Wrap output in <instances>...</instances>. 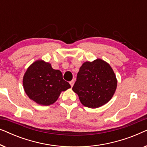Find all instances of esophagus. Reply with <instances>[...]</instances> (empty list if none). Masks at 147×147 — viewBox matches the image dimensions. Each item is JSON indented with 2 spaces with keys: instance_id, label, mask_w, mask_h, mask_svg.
Returning <instances> with one entry per match:
<instances>
[{
  "instance_id": "esophagus-1",
  "label": "esophagus",
  "mask_w": 147,
  "mask_h": 147,
  "mask_svg": "<svg viewBox=\"0 0 147 147\" xmlns=\"http://www.w3.org/2000/svg\"><path fill=\"white\" fill-rule=\"evenodd\" d=\"M74 82H74V80H71V81L69 82L70 85H71V87H73V86H74Z\"/></svg>"
}]
</instances>
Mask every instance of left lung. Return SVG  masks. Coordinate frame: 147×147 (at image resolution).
<instances>
[{
	"label": "left lung",
	"instance_id": "left-lung-1",
	"mask_svg": "<svg viewBox=\"0 0 147 147\" xmlns=\"http://www.w3.org/2000/svg\"><path fill=\"white\" fill-rule=\"evenodd\" d=\"M116 86L117 80L112 67L103 60L97 59L82 65L72 90L84 106L96 108L111 99Z\"/></svg>",
	"mask_w": 147,
	"mask_h": 147
}]
</instances>
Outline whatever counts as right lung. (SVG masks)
Listing matches in <instances>:
<instances>
[{
	"instance_id": "1",
	"label": "right lung",
	"mask_w": 147,
	"mask_h": 147,
	"mask_svg": "<svg viewBox=\"0 0 147 147\" xmlns=\"http://www.w3.org/2000/svg\"><path fill=\"white\" fill-rule=\"evenodd\" d=\"M24 90L30 99L43 106L53 104L62 91L71 88L59 70L39 60L30 65L23 77Z\"/></svg>"
}]
</instances>
